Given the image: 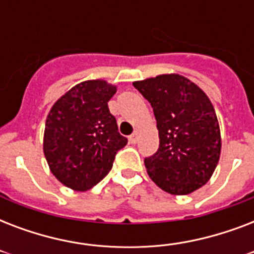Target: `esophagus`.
<instances>
[{"label":"esophagus","instance_id":"obj_1","mask_svg":"<svg viewBox=\"0 0 254 254\" xmlns=\"http://www.w3.org/2000/svg\"><path fill=\"white\" fill-rule=\"evenodd\" d=\"M138 137H139V131L137 130V129H135V130L133 131V134H131L130 137H129V141H130L131 143H135V142H137V141H138Z\"/></svg>","mask_w":254,"mask_h":254}]
</instances>
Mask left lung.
<instances>
[{
  "instance_id": "8db88e82",
  "label": "left lung",
  "mask_w": 254,
  "mask_h": 254,
  "mask_svg": "<svg viewBox=\"0 0 254 254\" xmlns=\"http://www.w3.org/2000/svg\"><path fill=\"white\" fill-rule=\"evenodd\" d=\"M133 85L150 103L159 131L158 150L145 158L151 181L173 195L200 189L220 158V127L212 103L196 84L177 73Z\"/></svg>"
}]
</instances>
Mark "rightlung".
I'll return each mask as SVG.
<instances>
[{
	"mask_svg": "<svg viewBox=\"0 0 254 254\" xmlns=\"http://www.w3.org/2000/svg\"><path fill=\"white\" fill-rule=\"evenodd\" d=\"M116 87L88 80L54 104L46 120L43 151L51 173L75 191H87L105 178L117 151L127 143L119 133L108 101Z\"/></svg>",
	"mask_w": 254,
	"mask_h": 254,
	"instance_id": "add662e5",
	"label": "right lung"
}]
</instances>
